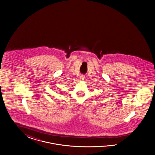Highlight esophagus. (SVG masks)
Instances as JSON below:
<instances>
[{
	"instance_id": "34e87169",
	"label": "esophagus",
	"mask_w": 155,
	"mask_h": 155,
	"mask_svg": "<svg viewBox=\"0 0 155 155\" xmlns=\"http://www.w3.org/2000/svg\"><path fill=\"white\" fill-rule=\"evenodd\" d=\"M84 75H81V77H80V79L81 80H84Z\"/></svg>"
}]
</instances>
